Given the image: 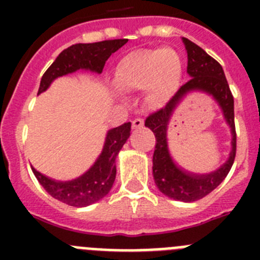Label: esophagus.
<instances>
[{"label":"esophagus","mask_w":260,"mask_h":260,"mask_svg":"<svg viewBox=\"0 0 260 260\" xmlns=\"http://www.w3.org/2000/svg\"><path fill=\"white\" fill-rule=\"evenodd\" d=\"M143 123H144V121L142 118H134L132 122L133 128H141L142 126H143Z\"/></svg>","instance_id":"34e87169"}]
</instances>
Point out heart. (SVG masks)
<instances>
[{
    "label": "heart",
    "instance_id": "b5f03b06",
    "mask_svg": "<svg viewBox=\"0 0 260 260\" xmlns=\"http://www.w3.org/2000/svg\"><path fill=\"white\" fill-rule=\"evenodd\" d=\"M181 78V58L172 48L137 50L117 66L114 83L123 89L147 88V100L161 105L176 91Z\"/></svg>",
    "mask_w": 260,
    "mask_h": 260
}]
</instances>
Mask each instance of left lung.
<instances>
[{
	"label": "left lung",
	"instance_id": "1",
	"mask_svg": "<svg viewBox=\"0 0 260 260\" xmlns=\"http://www.w3.org/2000/svg\"><path fill=\"white\" fill-rule=\"evenodd\" d=\"M187 53V74L191 79L180 87L176 95L160 109L155 110L144 121V125L155 134L152 174L155 183L162 194L182 202H195L217 187L228 176L236 157L237 134L234 125V100L221 65L204 52L199 45L182 38ZM191 89H203L211 93L220 104L227 122L232 128V151L229 161L217 171L204 176H195L181 171L174 165L167 152L166 125L170 114L180 98Z\"/></svg>",
	"mask_w": 260,
	"mask_h": 260
}]
</instances>
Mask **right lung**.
I'll list each match as a JSON object with an SVG mask.
<instances>
[{
    "instance_id": "obj_1",
    "label": "right lung",
    "mask_w": 260,
    "mask_h": 260,
    "mask_svg": "<svg viewBox=\"0 0 260 260\" xmlns=\"http://www.w3.org/2000/svg\"><path fill=\"white\" fill-rule=\"evenodd\" d=\"M126 43V39H114L89 44H74L66 48L44 73L39 87V93L45 91L57 77L74 73L79 69H89L96 73H102L105 61L109 58L110 54L123 47ZM130 132L132 122L122 123L118 127L109 130L98 161L87 173L77 180L57 182L43 176L35 168L31 167L32 172L40 185L53 198L73 207L89 206L105 197L112 189L116 178V156L127 141Z\"/></svg>"
}]
</instances>
